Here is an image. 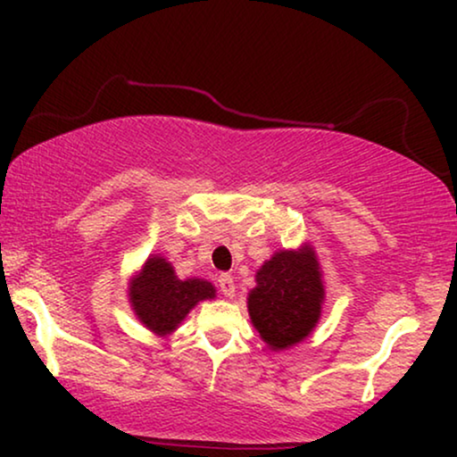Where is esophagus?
Segmentation results:
<instances>
[{"instance_id":"1","label":"esophagus","mask_w":457,"mask_h":457,"mask_svg":"<svg viewBox=\"0 0 457 457\" xmlns=\"http://www.w3.org/2000/svg\"><path fill=\"white\" fill-rule=\"evenodd\" d=\"M218 287H220V293L224 297H235V280L230 274H220V277H218Z\"/></svg>"}]
</instances>
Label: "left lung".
I'll list each match as a JSON object with an SVG mask.
<instances>
[{"label":"left lung","instance_id":"left-lung-1","mask_svg":"<svg viewBox=\"0 0 457 457\" xmlns=\"http://www.w3.org/2000/svg\"><path fill=\"white\" fill-rule=\"evenodd\" d=\"M322 268L310 243L297 249H278L255 272V287L247 293V312L260 339L272 352L302 343L322 316Z\"/></svg>","mask_w":457,"mask_h":457}]
</instances>
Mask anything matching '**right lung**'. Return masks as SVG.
<instances>
[{
    "label": "right lung",
    "instance_id": "1",
    "mask_svg": "<svg viewBox=\"0 0 457 457\" xmlns=\"http://www.w3.org/2000/svg\"><path fill=\"white\" fill-rule=\"evenodd\" d=\"M216 297V287L205 278H179L164 255L152 253L129 280V303L137 320L158 337L180 327L199 302Z\"/></svg>",
    "mask_w": 457,
    "mask_h": 457
}]
</instances>
